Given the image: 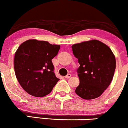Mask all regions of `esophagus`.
<instances>
[{
  "mask_svg": "<svg viewBox=\"0 0 128 128\" xmlns=\"http://www.w3.org/2000/svg\"><path fill=\"white\" fill-rule=\"evenodd\" d=\"M71 76H72L71 74H68V75H66V76H65L64 77L65 78H70L71 77Z\"/></svg>",
  "mask_w": 128,
  "mask_h": 128,
  "instance_id": "esophagus-1",
  "label": "esophagus"
}]
</instances>
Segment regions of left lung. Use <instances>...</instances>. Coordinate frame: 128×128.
Listing matches in <instances>:
<instances>
[{"mask_svg": "<svg viewBox=\"0 0 128 128\" xmlns=\"http://www.w3.org/2000/svg\"><path fill=\"white\" fill-rule=\"evenodd\" d=\"M73 53L80 64V84L75 93L86 100L101 96L109 87L116 69V58L108 45L97 40L72 46Z\"/></svg>", "mask_w": 128, "mask_h": 128, "instance_id": "obj_1", "label": "left lung"}]
</instances>
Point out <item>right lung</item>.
Instances as JSON below:
<instances>
[{
	"mask_svg": "<svg viewBox=\"0 0 128 128\" xmlns=\"http://www.w3.org/2000/svg\"><path fill=\"white\" fill-rule=\"evenodd\" d=\"M60 48V45L37 40H27L19 46L14 55V70L27 93L42 97L52 92L59 80L53 72L52 60Z\"/></svg>",
	"mask_w": 128,
	"mask_h": 128,
	"instance_id": "1",
	"label": "right lung"
}]
</instances>
